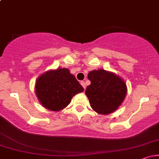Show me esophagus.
Returning a JSON list of instances; mask_svg holds the SVG:
<instances>
[{
	"instance_id": "esophagus-1",
	"label": "esophagus",
	"mask_w": 159,
	"mask_h": 159,
	"mask_svg": "<svg viewBox=\"0 0 159 159\" xmlns=\"http://www.w3.org/2000/svg\"><path fill=\"white\" fill-rule=\"evenodd\" d=\"M81 84L82 85V87H84V90H85V88H86V84H85V82H84V81H81Z\"/></svg>"
}]
</instances>
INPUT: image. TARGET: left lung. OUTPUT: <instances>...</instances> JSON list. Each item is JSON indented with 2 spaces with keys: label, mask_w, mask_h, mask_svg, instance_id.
Listing matches in <instances>:
<instances>
[{
  "label": "left lung",
  "mask_w": 159,
  "mask_h": 159,
  "mask_svg": "<svg viewBox=\"0 0 159 159\" xmlns=\"http://www.w3.org/2000/svg\"><path fill=\"white\" fill-rule=\"evenodd\" d=\"M91 84L85 93L90 106L100 114H108L121 105L126 94V85L116 75L104 69L91 71L88 74Z\"/></svg>",
  "instance_id": "1"
}]
</instances>
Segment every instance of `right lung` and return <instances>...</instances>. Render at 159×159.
<instances>
[{"mask_svg":"<svg viewBox=\"0 0 159 159\" xmlns=\"http://www.w3.org/2000/svg\"><path fill=\"white\" fill-rule=\"evenodd\" d=\"M35 89L40 103L54 111L64 108L75 95L84 90L75 77L66 68L48 71L40 75Z\"/></svg>","mask_w":159,"mask_h":159,"instance_id":"add662e5","label":"right lung"}]
</instances>
